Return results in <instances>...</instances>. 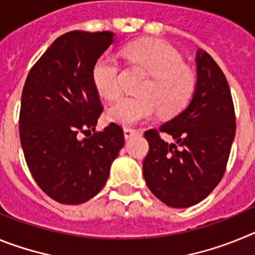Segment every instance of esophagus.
<instances>
[{"instance_id":"esophagus-1","label":"esophagus","mask_w":255,"mask_h":255,"mask_svg":"<svg viewBox=\"0 0 255 255\" xmlns=\"http://www.w3.org/2000/svg\"><path fill=\"white\" fill-rule=\"evenodd\" d=\"M136 134H138V130L130 129V128H125V129H124V136H125V139L132 138V136H135Z\"/></svg>"}]
</instances>
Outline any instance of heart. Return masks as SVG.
<instances>
[{
    "label": "heart",
    "mask_w": 255,
    "mask_h": 255,
    "mask_svg": "<svg viewBox=\"0 0 255 255\" xmlns=\"http://www.w3.org/2000/svg\"><path fill=\"white\" fill-rule=\"evenodd\" d=\"M123 55L132 65L150 74L139 89V97H123L108 108L106 120L130 126L149 119L158 108L163 116H173L185 108L195 88V75L170 44L158 39H140L126 44ZM92 83L100 96L108 101L119 97L120 65L105 53L92 66Z\"/></svg>",
    "instance_id": "obj_1"
}]
</instances>
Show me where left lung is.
<instances>
[{"instance_id":"obj_1","label":"left lung","mask_w":255,"mask_h":255,"mask_svg":"<svg viewBox=\"0 0 255 255\" xmlns=\"http://www.w3.org/2000/svg\"><path fill=\"white\" fill-rule=\"evenodd\" d=\"M197 83L190 102L179 115L144 136L149 152L143 162L148 188L172 208L199 203L221 181L235 138V111L229 83L216 61L197 49Z\"/></svg>"}]
</instances>
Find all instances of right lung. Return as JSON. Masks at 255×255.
<instances>
[{
	"label": "right lung",
	"mask_w": 255,
	"mask_h": 255,
	"mask_svg": "<svg viewBox=\"0 0 255 255\" xmlns=\"http://www.w3.org/2000/svg\"><path fill=\"white\" fill-rule=\"evenodd\" d=\"M115 39L112 31L65 33L31 67L22 89V152L39 188L58 203L80 204L98 194L125 143L114 123L78 138L96 130L102 106L92 66Z\"/></svg>",
	"instance_id": "add662e5"
}]
</instances>
